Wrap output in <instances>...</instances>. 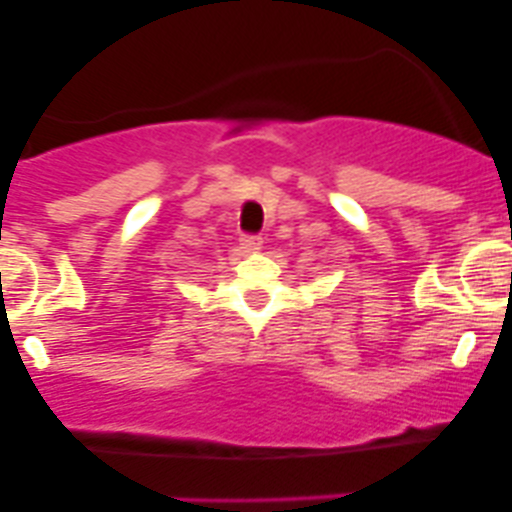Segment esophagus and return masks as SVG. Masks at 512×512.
<instances>
[{"label":"esophagus","mask_w":512,"mask_h":512,"mask_svg":"<svg viewBox=\"0 0 512 512\" xmlns=\"http://www.w3.org/2000/svg\"><path fill=\"white\" fill-rule=\"evenodd\" d=\"M240 247H242V252H245V255H250V252H257L262 247V237H255V235L242 237Z\"/></svg>","instance_id":"esophagus-1"}]
</instances>
